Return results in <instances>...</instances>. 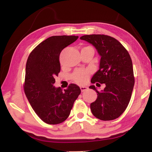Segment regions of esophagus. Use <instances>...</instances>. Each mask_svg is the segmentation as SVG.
Listing matches in <instances>:
<instances>
[{
	"instance_id": "34e87169",
	"label": "esophagus",
	"mask_w": 152,
	"mask_h": 152,
	"mask_svg": "<svg viewBox=\"0 0 152 152\" xmlns=\"http://www.w3.org/2000/svg\"><path fill=\"white\" fill-rule=\"evenodd\" d=\"M87 89H88V87H87V86H80V90H81L82 92L86 91Z\"/></svg>"
}]
</instances>
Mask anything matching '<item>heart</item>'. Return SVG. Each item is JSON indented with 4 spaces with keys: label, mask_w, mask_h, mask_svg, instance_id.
Segmentation results:
<instances>
[{
    "label": "heart",
    "mask_w": 152,
    "mask_h": 152,
    "mask_svg": "<svg viewBox=\"0 0 152 152\" xmlns=\"http://www.w3.org/2000/svg\"><path fill=\"white\" fill-rule=\"evenodd\" d=\"M89 72L86 70H77L72 74L73 80L80 84H84L88 80Z\"/></svg>",
    "instance_id": "1"
}]
</instances>
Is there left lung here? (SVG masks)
<instances>
[{
	"mask_svg": "<svg viewBox=\"0 0 152 152\" xmlns=\"http://www.w3.org/2000/svg\"><path fill=\"white\" fill-rule=\"evenodd\" d=\"M80 39L93 45L101 58L99 70L91 82L106 86L100 92L94 85L89 87L97 93L96 100L91 104V112L102 121L117 119L127 107L135 84L130 56L121 43L110 36L86 35Z\"/></svg>",
	"mask_w": 152,
	"mask_h": 152,
	"instance_id": "obj_1",
	"label": "left lung"
}]
</instances>
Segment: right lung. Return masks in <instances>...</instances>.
Masks as SVG:
<instances>
[{
    "instance_id": "1",
    "label": "right lung",
    "mask_w": 152,
    "mask_h": 152,
    "mask_svg": "<svg viewBox=\"0 0 152 152\" xmlns=\"http://www.w3.org/2000/svg\"><path fill=\"white\" fill-rule=\"evenodd\" d=\"M78 38L75 35L51 36L40 43L28 57L25 93L36 114L48 124L64 122L81 92L79 86L74 84L64 91L53 86L55 77L60 72L59 58L61 50Z\"/></svg>"
}]
</instances>
